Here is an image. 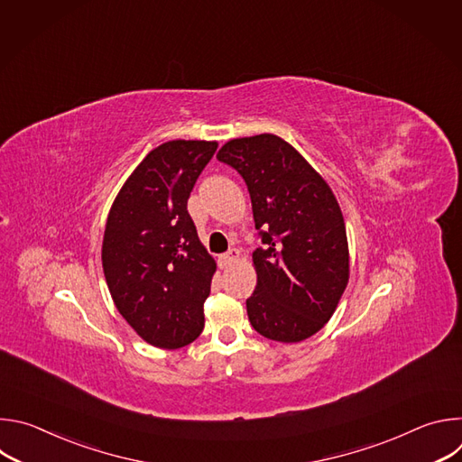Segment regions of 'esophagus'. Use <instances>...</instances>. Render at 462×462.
Wrapping results in <instances>:
<instances>
[{
	"label": "esophagus",
	"mask_w": 462,
	"mask_h": 462,
	"mask_svg": "<svg viewBox=\"0 0 462 462\" xmlns=\"http://www.w3.org/2000/svg\"><path fill=\"white\" fill-rule=\"evenodd\" d=\"M237 257H239V250H237V248H232V250H228L226 254L219 255V265H221L223 269H226V267L232 265V263H234Z\"/></svg>",
	"instance_id": "1"
}]
</instances>
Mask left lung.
<instances>
[{"label":"left lung","mask_w":462,"mask_h":462,"mask_svg":"<svg viewBox=\"0 0 462 462\" xmlns=\"http://www.w3.org/2000/svg\"><path fill=\"white\" fill-rule=\"evenodd\" d=\"M217 159L245 180L261 243L248 319L269 340L301 342L328 321L349 282L342 210L321 175L283 139L226 143Z\"/></svg>","instance_id":"left-lung-1"}]
</instances>
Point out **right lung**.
Segmentation results:
<instances>
[{"label": "right lung", "mask_w": 462, "mask_h": 462, "mask_svg": "<svg viewBox=\"0 0 462 462\" xmlns=\"http://www.w3.org/2000/svg\"><path fill=\"white\" fill-rule=\"evenodd\" d=\"M217 143L170 141L152 150L109 210L102 267L122 318L148 344L179 349L205 327L216 261L186 210Z\"/></svg>", "instance_id": "right-lung-1"}]
</instances>
